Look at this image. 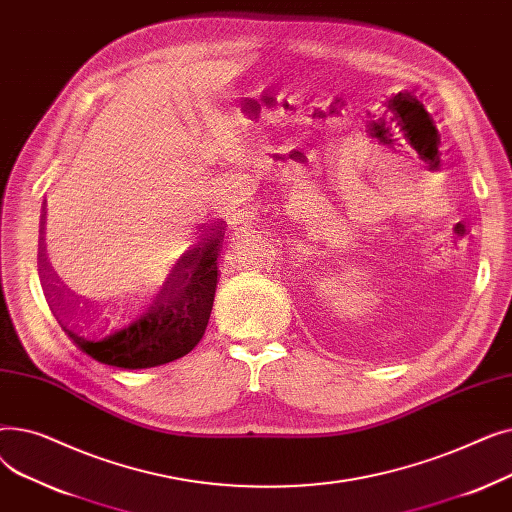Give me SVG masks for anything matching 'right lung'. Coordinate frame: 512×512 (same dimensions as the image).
I'll use <instances>...</instances> for the list:
<instances>
[{
	"label": "right lung",
	"mask_w": 512,
	"mask_h": 512,
	"mask_svg": "<svg viewBox=\"0 0 512 512\" xmlns=\"http://www.w3.org/2000/svg\"><path fill=\"white\" fill-rule=\"evenodd\" d=\"M224 224L199 230L166 280L143 299L89 303L51 272L39 242V276L49 307L72 342L99 363L145 369L191 353L203 338L218 284Z\"/></svg>",
	"instance_id": "1"
}]
</instances>
